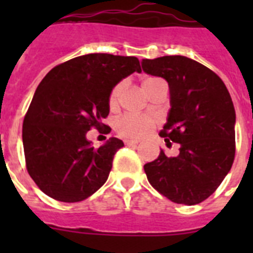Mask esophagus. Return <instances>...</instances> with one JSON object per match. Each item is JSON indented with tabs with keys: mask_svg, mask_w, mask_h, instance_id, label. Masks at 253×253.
<instances>
[{
	"mask_svg": "<svg viewBox=\"0 0 253 253\" xmlns=\"http://www.w3.org/2000/svg\"><path fill=\"white\" fill-rule=\"evenodd\" d=\"M138 140H132V139H126L125 140V144L126 146H135V144H138Z\"/></svg>",
	"mask_w": 253,
	"mask_h": 253,
	"instance_id": "34e87169",
	"label": "esophagus"
}]
</instances>
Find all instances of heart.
Instances as JSON below:
<instances>
[{"mask_svg":"<svg viewBox=\"0 0 253 253\" xmlns=\"http://www.w3.org/2000/svg\"><path fill=\"white\" fill-rule=\"evenodd\" d=\"M150 80H152V79H148L144 83ZM122 87L123 85L119 84L113 89L110 94V99H109L110 106H117L119 97H121V93H122ZM152 125H154V122L148 117L127 114L123 115L122 118H119L117 121V130H118L119 134L126 136V138H140V136L146 135L152 128Z\"/></svg>","mask_w":253,"mask_h":253,"instance_id":"heart-1","label":"heart"}]
</instances>
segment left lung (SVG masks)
Masks as SVG:
<instances>
[{"instance_id":"8db88e82","label":"left lung","mask_w":253,"mask_h":253,"mask_svg":"<svg viewBox=\"0 0 253 253\" xmlns=\"http://www.w3.org/2000/svg\"><path fill=\"white\" fill-rule=\"evenodd\" d=\"M147 75L169 86L166 143L180 144V154L164 151L144 172L159 193L176 204L196 205L210 197L227 176L235 156V109L224 83L211 69L185 56L143 59Z\"/></svg>"}]
</instances>
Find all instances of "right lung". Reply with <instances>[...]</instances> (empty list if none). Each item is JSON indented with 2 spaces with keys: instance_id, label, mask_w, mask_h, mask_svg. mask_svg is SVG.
<instances>
[{
  "instance_id": "right-lung-1",
  "label": "right lung",
  "mask_w": 253,
  "mask_h": 253,
  "mask_svg": "<svg viewBox=\"0 0 253 253\" xmlns=\"http://www.w3.org/2000/svg\"><path fill=\"white\" fill-rule=\"evenodd\" d=\"M142 72L135 56L89 53L57 65L42 80L23 121L22 140L29 174L42 192L61 202L95 193L125 144L110 138L98 148L87 140L91 127L103 134L115 85Z\"/></svg>"
}]
</instances>
